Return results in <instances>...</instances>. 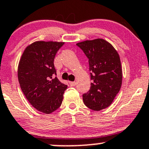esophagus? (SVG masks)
Returning <instances> with one entry per match:
<instances>
[{
	"label": "esophagus",
	"instance_id": "1",
	"mask_svg": "<svg viewBox=\"0 0 149 149\" xmlns=\"http://www.w3.org/2000/svg\"><path fill=\"white\" fill-rule=\"evenodd\" d=\"M69 84L70 86H74L76 85V82L75 81H71V82H69Z\"/></svg>",
	"mask_w": 149,
	"mask_h": 149
}]
</instances>
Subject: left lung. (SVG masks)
<instances>
[{
  "mask_svg": "<svg viewBox=\"0 0 149 149\" xmlns=\"http://www.w3.org/2000/svg\"><path fill=\"white\" fill-rule=\"evenodd\" d=\"M88 58L91 71L90 90L83 95L84 103L93 111L109 107L119 92L122 68L119 55L113 46L102 38L78 43Z\"/></svg>",
  "mask_w": 149,
  "mask_h": 149,
  "instance_id": "left-lung-1",
  "label": "left lung"
}]
</instances>
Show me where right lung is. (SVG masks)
<instances>
[{
  "label": "right lung",
  "mask_w": 149,
  "mask_h": 149,
  "mask_svg": "<svg viewBox=\"0 0 149 149\" xmlns=\"http://www.w3.org/2000/svg\"><path fill=\"white\" fill-rule=\"evenodd\" d=\"M63 42L36 41L22 54L18 68L20 86L29 103L39 111L51 113L61 105L67 86L56 76L54 58Z\"/></svg>",
  "instance_id": "obj_1"
}]
</instances>
